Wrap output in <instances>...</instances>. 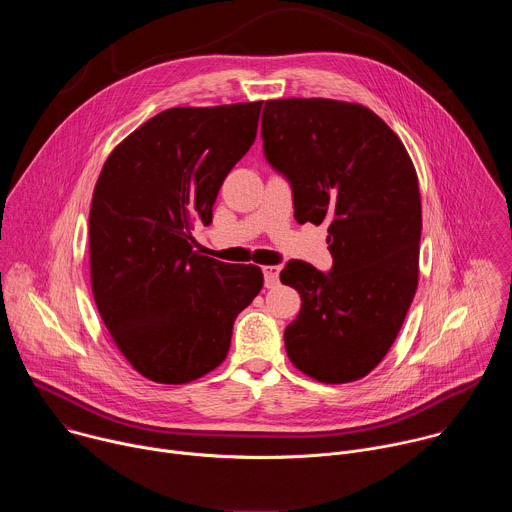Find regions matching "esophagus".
<instances>
[{
    "mask_svg": "<svg viewBox=\"0 0 512 512\" xmlns=\"http://www.w3.org/2000/svg\"><path fill=\"white\" fill-rule=\"evenodd\" d=\"M263 275H265V285L267 287H275L279 283V267L277 265H265Z\"/></svg>",
    "mask_w": 512,
    "mask_h": 512,
    "instance_id": "1",
    "label": "esophagus"
}]
</instances>
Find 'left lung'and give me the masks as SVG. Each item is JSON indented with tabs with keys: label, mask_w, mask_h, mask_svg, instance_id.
Masks as SVG:
<instances>
[{
	"label": "left lung",
	"mask_w": 512,
	"mask_h": 512,
	"mask_svg": "<svg viewBox=\"0 0 512 512\" xmlns=\"http://www.w3.org/2000/svg\"><path fill=\"white\" fill-rule=\"evenodd\" d=\"M269 164L294 190L298 223H328L334 265L289 261L302 296L285 328L294 367L326 385L367 377L393 346L419 281L421 196L399 135L369 107L271 99L261 117Z\"/></svg>",
	"instance_id": "left-lung-1"
}]
</instances>
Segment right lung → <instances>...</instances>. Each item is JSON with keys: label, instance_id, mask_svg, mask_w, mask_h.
I'll use <instances>...</instances> for the list:
<instances>
[{"label": "right lung", "instance_id": "right-lung-1", "mask_svg": "<svg viewBox=\"0 0 512 512\" xmlns=\"http://www.w3.org/2000/svg\"><path fill=\"white\" fill-rule=\"evenodd\" d=\"M261 105L166 109L115 145L95 184L93 298L119 352L154 383L186 385L214 371L235 318L263 287L261 267L200 255L192 237L253 145Z\"/></svg>", "mask_w": 512, "mask_h": 512}]
</instances>
